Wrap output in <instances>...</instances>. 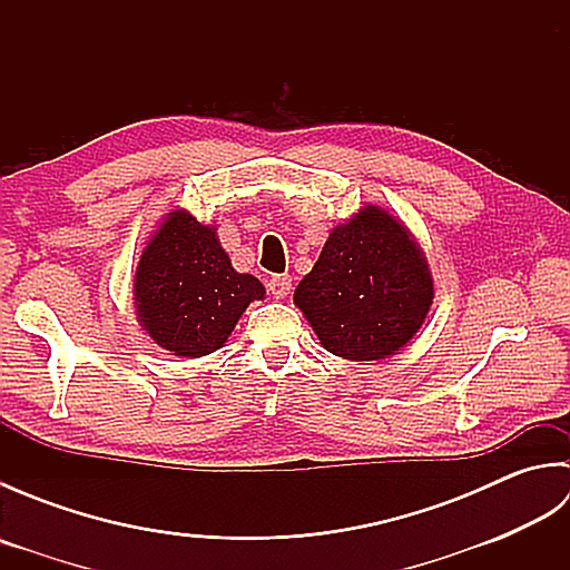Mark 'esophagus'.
Here are the masks:
<instances>
[{"instance_id": "1", "label": "esophagus", "mask_w": 570, "mask_h": 570, "mask_svg": "<svg viewBox=\"0 0 570 570\" xmlns=\"http://www.w3.org/2000/svg\"><path fill=\"white\" fill-rule=\"evenodd\" d=\"M269 292L276 296V298H284L288 292H292V276L288 274H272L269 276Z\"/></svg>"}]
</instances>
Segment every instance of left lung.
<instances>
[{"mask_svg":"<svg viewBox=\"0 0 570 570\" xmlns=\"http://www.w3.org/2000/svg\"><path fill=\"white\" fill-rule=\"evenodd\" d=\"M294 301L328 353L370 362L394 355L416 335L433 282L404 225L367 205L333 229Z\"/></svg>","mask_w":570,"mask_h":570,"instance_id":"8db88e82","label":"left lung"}]
</instances>
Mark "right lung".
I'll return each instance as SVG.
<instances>
[{
  "label": "right lung",
  "instance_id": "right-lung-1",
  "mask_svg": "<svg viewBox=\"0 0 570 570\" xmlns=\"http://www.w3.org/2000/svg\"><path fill=\"white\" fill-rule=\"evenodd\" d=\"M135 292L144 331L180 357L215 353L264 298L259 278L233 269L215 229L184 210L168 213L144 247Z\"/></svg>",
  "mask_w": 570,
  "mask_h": 570
}]
</instances>
